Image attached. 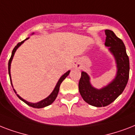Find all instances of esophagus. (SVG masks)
Returning a JSON list of instances; mask_svg holds the SVG:
<instances>
[{
	"label": "esophagus",
	"instance_id": "34e87169",
	"mask_svg": "<svg viewBox=\"0 0 135 135\" xmlns=\"http://www.w3.org/2000/svg\"><path fill=\"white\" fill-rule=\"evenodd\" d=\"M74 66L75 68H78V69H79V68H80V61H77V60L74 61Z\"/></svg>",
	"mask_w": 135,
	"mask_h": 135
}]
</instances>
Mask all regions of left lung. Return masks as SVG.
<instances>
[{
	"label": "left lung",
	"mask_w": 135,
	"mask_h": 135,
	"mask_svg": "<svg viewBox=\"0 0 135 135\" xmlns=\"http://www.w3.org/2000/svg\"><path fill=\"white\" fill-rule=\"evenodd\" d=\"M105 45L109 47L117 64V74L115 79L107 86L98 90L93 88L90 83V77L84 71L78 83L79 92L88 104L97 107H106L112 103L126 88L129 79L130 61L126 46L121 39L118 38L111 30H105Z\"/></svg>",
	"instance_id": "1"
}]
</instances>
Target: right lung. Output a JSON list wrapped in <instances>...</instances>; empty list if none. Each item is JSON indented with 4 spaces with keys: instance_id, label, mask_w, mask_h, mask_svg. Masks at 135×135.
<instances>
[{
    "instance_id": "1",
    "label": "right lung",
    "mask_w": 135,
    "mask_h": 135,
    "mask_svg": "<svg viewBox=\"0 0 135 135\" xmlns=\"http://www.w3.org/2000/svg\"><path fill=\"white\" fill-rule=\"evenodd\" d=\"M28 38L25 39V40H27ZM24 40V41H25ZM22 41V42H20V43H19L17 44V45H16L15 47V48L13 49V50H12V55L11 57H10V59H9V62H8V73H9V78H10V82H11V85L12 86V80H11V77H10V64H11V61L12 60V58H13V56L14 55H15V52H16V50H17V49L20 46V45H22V43H24V41ZM70 73V71H68L66 73H65V74H64L63 76H61V78H59V81H58V83H57V85H56V86H55V89H54V90L52 91V92L51 93L50 95H49L47 98H45V99H43V100L41 101V102H39L38 103H31V102H27V101L24 100V99H22L21 97H20L18 94H17V96L19 97V98L21 99L22 101H23L24 103H26V104L28 105V106H30V107H33V108H36V109H40V108H43V107H47V106H49V105H50L52 103L54 102V101L55 100V99L57 98V94H58V92H59V87H60V85H61V82L63 81L64 79H65L66 77H67L68 76H69V74ZM12 88H13V86H12ZM14 91H15V92L16 94H17V92H16V91L15 90V89H13Z\"/></svg>"
}]
</instances>
